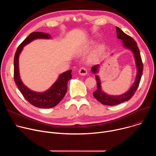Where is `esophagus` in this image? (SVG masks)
I'll return each mask as SVG.
<instances>
[{"label": "esophagus", "instance_id": "obj_1", "mask_svg": "<svg viewBox=\"0 0 156 156\" xmlns=\"http://www.w3.org/2000/svg\"><path fill=\"white\" fill-rule=\"evenodd\" d=\"M79 74L80 75H83V76H84L87 74V70L85 69V68H81L80 70H79V72H78Z\"/></svg>", "mask_w": 156, "mask_h": 156}]
</instances>
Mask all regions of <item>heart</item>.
<instances>
[{"label": "heart", "instance_id": "b5f03b06", "mask_svg": "<svg viewBox=\"0 0 156 156\" xmlns=\"http://www.w3.org/2000/svg\"><path fill=\"white\" fill-rule=\"evenodd\" d=\"M93 46V43L91 42L90 44H87L86 45L83 46L80 50V54H85L86 52H87L89 51L91 49V48H92V46ZM101 52V49H98V50H97L91 56V61L94 62V61H96L98 60V58H99V55L100 52Z\"/></svg>", "mask_w": 156, "mask_h": 156}]
</instances>
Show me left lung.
Listing matches in <instances>:
<instances>
[{"instance_id": "obj_1", "label": "left lung", "mask_w": 156, "mask_h": 156, "mask_svg": "<svg viewBox=\"0 0 156 156\" xmlns=\"http://www.w3.org/2000/svg\"><path fill=\"white\" fill-rule=\"evenodd\" d=\"M116 31H117V38L122 41L124 48L130 50L133 52L135 60L137 72H136V76L135 78V82L133 83L131 87L129 89V90L127 91L126 93L118 96L108 95L106 94L105 92H104L102 90L101 80L99 76L95 75L96 81H97V90L93 93V96L101 104L104 105H117L130 99L137 90V88L138 87V86L141 78V76L143 74V65L140 50L138 48L136 41L131 37L125 34L119 28L116 27ZM99 68H100L99 64L93 66L91 68L92 73L94 74H97L99 72Z\"/></svg>"}]
</instances>
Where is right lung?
Returning <instances> with one entry per match:
<instances>
[{
	"mask_svg": "<svg viewBox=\"0 0 156 156\" xmlns=\"http://www.w3.org/2000/svg\"><path fill=\"white\" fill-rule=\"evenodd\" d=\"M51 36L48 33L42 32L31 33L17 48L14 57V80L23 97L33 105L41 108H49L57 105L64 98L67 91L68 81L72 78V70L60 74L57 81L47 91L39 93L35 92L22 82L19 72V55L23 47L37 39H51Z\"/></svg>",
	"mask_w": 156,
	"mask_h": 156,
	"instance_id": "right-lung-1",
	"label": "right lung"
}]
</instances>
